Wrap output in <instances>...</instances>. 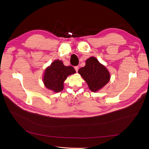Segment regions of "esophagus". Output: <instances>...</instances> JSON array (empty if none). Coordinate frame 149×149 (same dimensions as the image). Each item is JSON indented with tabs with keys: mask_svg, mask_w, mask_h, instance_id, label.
<instances>
[{
	"mask_svg": "<svg viewBox=\"0 0 149 149\" xmlns=\"http://www.w3.org/2000/svg\"><path fill=\"white\" fill-rule=\"evenodd\" d=\"M75 70H76V72H78V70H79V66H75Z\"/></svg>",
	"mask_w": 149,
	"mask_h": 149,
	"instance_id": "1",
	"label": "esophagus"
}]
</instances>
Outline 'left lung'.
Returning <instances> with one entry per match:
<instances>
[{"mask_svg": "<svg viewBox=\"0 0 149 149\" xmlns=\"http://www.w3.org/2000/svg\"><path fill=\"white\" fill-rule=\"evenodd\" d=\"M78 72L86 82L89 89L94 93L104 87L111 78L107 68L94 56L88 58L85 66L81 68Z\"/></svg>", "mask_w": 149, "mask_h": 149, "instance_id": "8db88e82", "label": "left lung"}]
</instances>
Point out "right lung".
<instances>
[{
	"label": "right lung",
	"instance_id": "add662e5",
	"mask_svg": "<svg viewBox=\"0 0 149 149\" xmlns=\"http://www.w3.org/2000/svg\"><path fill=\"white\" fill-rule=\"evenodd\" d=\"M75 73L72 66H66L62 61L55 60L45 69L42 81L47 89L54 93H59L63 90L64 82L67 77Z\"/></svg>",
	"mask_w": 149,
	"mask_h": 149
}]
</instances>
